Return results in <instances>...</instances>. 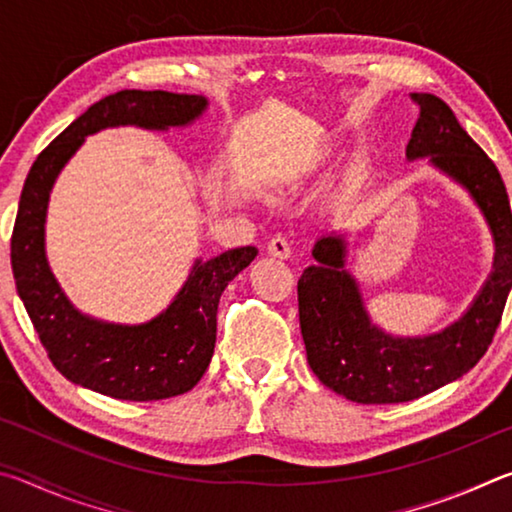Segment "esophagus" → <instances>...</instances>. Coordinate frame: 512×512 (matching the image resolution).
<instances>
[{"label":"esophagus","instance_id":"1","mask_svg":"<svg viewBox=\"0 0 512 512\" xmlns=\"http://www.w3.org/2000/svg\"><path fill=\"white\" fill-rule=\"evenodd\" d=\"M268 253L273 257L287 259L291 255V241L284 235H275L271 241H268Z\"/></svg>","mask_w":512,"mask_h":512}]
</instances>
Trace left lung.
I'll return each mask as SVG.
<instances>
[{"mask_svg": "<svg viewBox=\"0 0 512 512\" xmlns=\"http://www.w3.org/2000/svg\"><path fill=\"white\" fill-rule=\"evenodd\" d=\"M420 108L406 155L424 158L470 189L497 241L495 271L472 309L445 332L393 339L370 323L357 284L345 273L341 237L314 246L318 264L298 280L300 332L314 375L357 404H400L463 377L490 348L512 287V212L499 171L433 94H411Z\"/></svg>", "mask_w": 512, "mask_h": 512, "instance_id": "8db88e82", "label": "left lung"}]
</instances>
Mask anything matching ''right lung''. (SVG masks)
Wrapping results in <instances>:
<instances>
[{"mask_svg":"<svg viewBox=\"0 0 512 512\" xmlns=\"http://www.w3.org/2000/svg\"><path fill=\"white\" fill-rule=\"evenodd\" d=\"M205 106L207 101L196 94L164 90L110 94L74 119L38 155L24 180L11 237L17 293L60 375L115 400L153 402L192 391L214 354L221 293L253 262L257 248L225 250L210 262H196L183 291L151 323L135 327L99 323L69 305L47 266L45 214L51 185L85 135L119 124L180 126L201 115Z\"/></svg>","mask_w":512,"mask_h":512,"instance_id":"obj_1","label":"right lung"}]
</instances>
